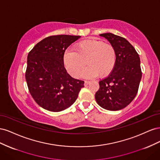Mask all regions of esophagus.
I'll return each instance as SVG.
<instances>
[{"mask_svg":"<svg viewBox=\"0 0 160 160\" xmlns=\"http://www.w3.org/2000/svg\"><path fill=\"white\" fill-rule=\"evenodd\" d=\"M89 83H90V81H85L84 85H85V86H87V85H88Z\"/></svg>","mask_w":160,"mask_h":160,"instance_id":"obj_1","label":"esophagus"}]
</instances>
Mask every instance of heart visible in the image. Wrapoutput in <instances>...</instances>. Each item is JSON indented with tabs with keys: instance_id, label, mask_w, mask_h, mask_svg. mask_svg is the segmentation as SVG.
Instances as JSON below:
<instances>
[{
	"instance_id": "heart-1",
	"label": "heart",
	"mask_w": 160,
	"mask_h": 160,
	"mask_svg": "<svg viewBox=\"0 0 160 160\" xmlns=\"http://www.w3.org/2000/svg\"><path fill=\"white\" fill-rule=\"evenodd\" d=\"M73 51H67L63 64L67 72L73 77H79L83 72L84 78L91 79L99 75L108 76L113 71L117 61V53L113 46L103 41L89 39L77 43Z\"/></svg>"
}]
</instances>
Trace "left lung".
I'll use <instances>...</instances> for the list:
<instances>
[{
    "label": "left lung",
    "mask_w": 160,
    "mask_h": 160,
    "mask_svg": "<svg viewBox=\"0 0 160 160\" xmlns=\"http://www.w3.org/2000/svg\"><path fill=\"white\" fill-rule=\"evenodd\" d=\"M99 35L114 47L117 61L110 75L99 81L95 98L102 108L118 111L128 106L138 93L142 74L140 59L134 47L125 38L110 32Z\"/></svg>",
    "instance_id": "left-lung-1"
}]
</instances>
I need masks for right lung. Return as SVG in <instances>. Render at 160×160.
I'll return each instance as SVG.
<instances>
[{"instance_id":"obj_1","label":"right lung","mask_w":160,"mask_h":160,"mask_svg":"<svg viewBox=\"0 0 160 160\" xmlns=\"http://www.w3.org/2000/svg\"><path fill=\"white\" fill-rule=\"evenodd\" d=\"M81 36L55 35L42 39L27 57L25 78L28 90L43 109L58 112L78 98L84 81L71 77L63 64L65 50Z\"/></svg>"}]
</instances>
